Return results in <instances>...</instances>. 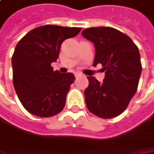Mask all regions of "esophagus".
I'll use <instances>...</instances> for the list:
<instances>
[{"label":"esophagus","mask_w":154,"mask_h":154,"mask_svg":"<svg viewBox=\"0 0 154 154\" xmlns=\"http://www.w3.org/2000/svg\"><path fill=\"white\" fill-rule=\"evenodd\" d=\"M82 75H83V74H81V73H80V72H76V73H75V76H76V77H80V76H82Z\"/></svg>","instance_id":"1"}]
</instances>
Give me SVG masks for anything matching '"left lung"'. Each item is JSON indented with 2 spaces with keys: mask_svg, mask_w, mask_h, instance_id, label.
Returning <instances> with one entry per match:
<instances>
[{
  "mask_svg": "<svg viewBox=\"0 0 154 154\" xmlns=\"http://www.w3.org/2000/svg\"><path fill=\"white\" fill-rule=\"evenodd\" d=\"M81 35L93 43V66L101 63L105 74L102 82L87 76L86 107L101 118L116 117L126 109L137 90L141 74L139 50L129 37L112 27L87 28Z\"/></svg>",
  "mask_w": 154,
  "mask_h": 154,
  "instance_id": "8db88e82",
  "label": "left lung"
}]
</instances>
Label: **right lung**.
<instances>
[{
  "instance_id": "add662e5",
  "label": "right lung",
  "mask_w": 154,
  "mask_h": 154,
  "mask_svg": "<svg viewBox=\"0 0 154 154\" xmlns=\"http://www.w3.org/2000/svg\"><path fill=\"white\" fill-rule=\"evenodd\" d=\"M81 28L46 25L30 31L16 45L12 57L13 80L25 109L34 116L50 117L61 112L74 74L54 71L62 43Z\"/></svg>"
}]
</instances>
